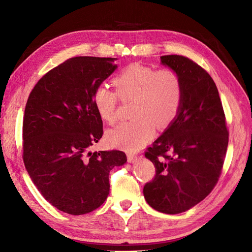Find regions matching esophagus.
Returning <instances> with one entry per match:
<instances>
[{
	"label": "esophagus",
	"instance_id": "34e87169",
	"mask_svg": "<svg viewBox=\"0 0 252 252\" xmlns=\"http://www.w3.org/2000/svg\"><path fill=\"white\" fill-rule=\"evenodd\" d=\"M127 160L129 163H134L137 160V156L132 155V154H128L127 155Z\"/></svg>",
	"mask_w": 252,
	"mask_h": 252
}]
</instances>
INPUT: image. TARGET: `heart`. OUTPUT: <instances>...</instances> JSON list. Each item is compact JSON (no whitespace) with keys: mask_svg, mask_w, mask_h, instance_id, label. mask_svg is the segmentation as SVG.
Masks as SVG:
<instances>
[{"mask_svg":"<svg viewBox=\"0 0 252 252\" xmlns=\"http://www.w3.org/2000/svg\"><path fill=\"white\" fill-rule=\"evenodd\" d=\"M116 92L98 86L93 93V103L102 121L114 124L118 118V97L132 100L129 121L119 124L106 133L110 146L128 152L145 147L155 134V125L168 126L182 103L183 87L171 69L155 70L137 63L126 66L114 79Z\"/></svg>","mask_w":252,"mask_h":252,"instance_id":"1","label":"heart"}]
</instances>
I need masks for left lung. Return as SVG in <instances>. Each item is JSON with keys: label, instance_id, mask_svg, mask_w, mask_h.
<instances>
[{"label": "left lung", "instance_id": "left-lung-1", "mask_svg": "<svg viewBox=\"0 0 252 252\" xmlns=\"http://www.w3.org/2000/svg\"><path fill=\"white\" fill-rule=\"evenodd\" d=\"M183 87L179 111L146 152L156 175L143 188L148 204L167 214L185 212L217 185L229 132L219 90L207 71L182 55L161 56Z\"/></svg>", "mask_w": 252, "mask_h": 252}]
</instances>
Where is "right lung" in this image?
<instances>
[{"instance_id": "obj_1", "label": "right lung", "mask_w": 252, "mask_h": 252, "mask_svg": "<svg viewBox=\"0 0 252 252\" xmlns=\"http://www.w3.org/2000/svg\"><path fill=\"white\" fill-rule=\"evenodd\" d=\"M116 59H67L39 80L26 105L27 171L42 196L68 214H86L102 205L110 193V171L127 161L121 151H89L103 134L93 93L117 69Z\"/></svg>"}]
</instances>
